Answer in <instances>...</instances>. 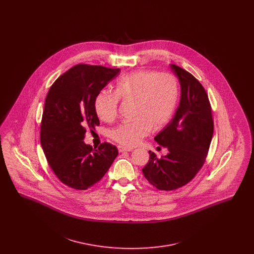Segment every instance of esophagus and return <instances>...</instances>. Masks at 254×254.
<instances>
[{"instance_id":"1","label":"esophagus","mask_w":254,"mask_h":254,"mask_svg":"<svg viewBox=\"0 0 254 254\" xmlns=\"http://www.w3.org/2000/svg\"><path fill=\"white\" fill-rule=\"evenodd\" d=\"M118 150L119 152H126V151H132V147H125L122 145H118Z\"/></svg>"}]
</instances>
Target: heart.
<instances>
[{
  "mask_svg": "<svg viewBox=\"0 0 254 254\" xmlns=\"http://www.w3.org/2000/svg\"><path fill=\"white\" fill-rule=\"evenodd\" d=\"M180 88L177 78L171 73L138 70L121 78L114 92L101 91L94 101L98 117L113 122L118 115L119 99L135 101V120L124 122L114 127L111 138L124 146H134L150 134L168 125L177 108Z\"/></svg>",
  "mask_w": 254,
  "mask_h": 254,
  "instance_id": "heart-1",
  "label": "heart"
}]
</instances>
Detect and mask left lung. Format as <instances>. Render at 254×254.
I'll return each mask as SVG.
<instances>
[{
  "label": "left lung",
  "instance_id": "1",
  "mask_svg": "<svg viewBox=\"0 0 254 254\" xmlns=\"http://www.w3.org/2000/svg\"><path fill=\"white\" fill-rule=\"evenodd\" d=\"M181 85V100L171 121L154 140L169 153L157 157L148 151L142 169L147 181L160 190H173L191 181L203 167L213 135L211 107L205 88L187 70L170 64Z\"/></svg>",
  "mask_w": 254,
  "mask_h": 254
}]
</instances>
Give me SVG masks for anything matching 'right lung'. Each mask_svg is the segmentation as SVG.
<instances>
[{
  "instance_id": "right-lung-1",
  "label": "right lung",
  "mask_w": 254,
  "mask_h": 254,
  "mask_svg": "<svg viewBox=\"0 0 254 254\" xmlns=\"http://www.w3.org/2000/svg\"><path fill=\"white\" fill-rule=\"evenodd\" d=\"M120 68L76 64L49 88L41 124V145L49 166L63 184L85 190L100 181L118 155L115 145L98 148L84 142L87 128L100 125L94 101L119 75Z\"/></svg>"
}]
</instances>
